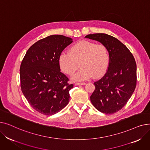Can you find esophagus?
Returning a JSON list of instances; mask_svg holds the SVG:
<instances>
[{
	"label": "esophagus",
	"instance_id": "obj_1",
	"mask_svg": "<svg viewBox=\"0 0 150 150\" xmlns=\"http://www.w3.org/2000/svg\"><path fill=\"white\" fill-rule=\"evenodd\" d=\"M75 84L77 86H83L86 84V83H76Z\"/></svg>",
	"mask_w": 150,
	"mask_h": 150
}]
</instances>
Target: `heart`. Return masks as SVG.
Listing matches in <instances>:
<instances>
[{"label": "heart", "mask_w": 150, "mask_h": 150, "mask_svg": "<svg viewBox=\"0 0 150 150\" xmlns=\"http://www.w3.org/2000/svg\"><path fill=\"white\" fill-rule=\"evenodd\" d=\"M69 52H62L59 54L58 64L63 73L72 75L78 69L80 63L81 68L73 75V80H87L92 76L98 78L106 72L109 54L105 45L82 40L74 44Z\"/></svg>", "instance_id": "b5f03b06"}]
</instances>
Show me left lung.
<instances>
[{"mask_svg":"<svg viewBox=\"0 0 150 150\" xmlns=\"http://www.w3.org/2000/svg\"><path fill=\"white\" fill-rule=\"evenodd\" d=\"M85 38L105 45L109 54L106 73L93 83L96 89L90 97L91 103L101 112L114 114L127 103L135 90L137 83L135 59L127 47L111 35L95 33Z\"/></svg>","mask_w":150,"mask_h":150,"instance_id":"left-lung-1","label":"left lung"}]
</instances>
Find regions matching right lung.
<instances>
[{"instance_id": "1", "label": "right lung", "mask_w": 150, "mask_h": 150, "mask_svg": "<svg viewBox=\"0 0 150 150\" xmlns=\"http://www.w3.org/2000/svg\"><path fill=\"white\" fill-rule=\"evenodd\" d=\"M72 39L51 35L41 39L27 50L20 67L21 90L35 110L46 115L57 114L69 101L74 87L60 72L58 57Z\"/></svg>"}]
</instances>
